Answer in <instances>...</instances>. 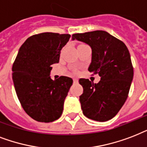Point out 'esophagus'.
Instances as JSON below:
<instances>
[{"label":"esophagus","mask_w":147,"mask_h":147,"mask_svg":"<svg viewBox=\"0 0 147 147\" xmlns=\"http://www.w3.org/2000/svg\"><path fill=\"white\" fill-rule=\"evenodd\" d=\"M74 84H77V83H78V80H77V78H74Z\"/></svg>","instance_id":"esophagus-1"}]
</instances>
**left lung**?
I'll use <instances>...</instances> for the list:
<instances>
[{
    "label": "left lung",
    "mask_w": 147,
    "mask_h": 147,
    "mask_svg": "<svg viewBox=\"0 0 147 147\" xmlns=\"http://www.w3.org/2000/svg\"><path fill=\"white\" fill-rule=\"evenodd\" d=\"M72 39L90 46L92 60L88 70L100 77L97 84L79 80L84 88L80 96L83 113L99 122L111 120L127 100L134 77L129 51L123 42L103 30L74 34Z\"/></svg>",
    "instance_id": "left-lung-1"
}]
</instances>
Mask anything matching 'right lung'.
Masks as SVG:
<instances>
[{
	"instance_id": "1",
	"label": "right lung",
	"mask_w": 147,
	"mask_h": 147,
	"mask_svg": "<svg viewBox=\"0 0 147 147\" xmlns=\"http://www.w3.org/2000/svg\"><path fill=\"white\" fill-rule=\"evenodd\" d=\"M70 34L46 32L28 37L12 67L16 94L23 109L34 120L50 123L61 117L73 80L50 77L51 65L59 63L61 49Z\"/></svg>"
}]
</instances>
